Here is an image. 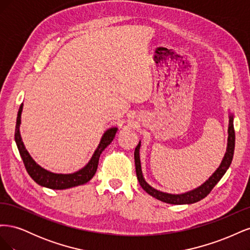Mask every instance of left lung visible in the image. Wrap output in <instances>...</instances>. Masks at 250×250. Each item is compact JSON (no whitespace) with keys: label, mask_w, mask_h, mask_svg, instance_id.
<instances>
[{"label":"left lung","mask_w":250,"mask_h":250,"mask_svg":"<svg viewBox=\"0 0 250 250\" xmlns=\"http://www.w3.org/2000/svg\"><path fill=\"white\" fill-rule=\"evenodd\" d=\"M229 138H228V147H226V152L224 154L223 160L219 166V168L211 174V176L202 184L200 187L194 188L192 191H188L183 194H170L165 193L162 191H158L156 188L151 187L149 184L146 183L145 178L143 176L142 167H141V158H140V147L141 142L139 145L135 147L134 150V163H135V172H137V177L141 187L144 188V191H146L149 195L152 197L161 200L166 203L170 204H191L197 201H200L204 197L209 194V192L213 190V188L219 183V180L222 178V176L225 174L229 168L231 164L232 157H233V151H234V129H233V116L229 115Z\"/></svg>","instance_id":"1"}]
</instances>
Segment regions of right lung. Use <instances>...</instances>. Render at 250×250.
Here are the masks:
<instances>
[{"mask_svg":"<svg viewBox=\"0 0 250 250\" xmlns=\"http://www.w3.org/2000/svg\"><path fill=\"white\" fill-rule=\"evenodd\" d=\"M22 111V103L21 104L18 118H17V125H16V133H14V139L22 162H24L25 168L28 174L31 178L42 187L53 188V190H64L73 187H77L86 184L87 181L93 178L99 164V157L102 153V151L106 148L109 144L115 139V135L118 131L117 127H111L109 129L104 132L102 135L101 141L98 145L97 149L90 158V161L86 164L85 167H83L77 172L71 174H57L50 172L46 169L42 168L40 165H37L35 161L29 154L27 149L24 146V143L21 141V133H20V125H21V116Z\"/></svg>","mask_w":250,"mask_h":250,"instance_id":"right-lung-1","label":"right lung"}]
</instances>
